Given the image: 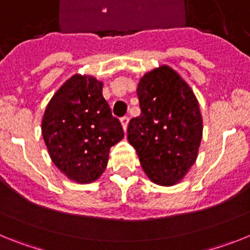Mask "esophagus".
I'll return each mask as SVG.
<instances>
[{"instance_id": "obj_1", "label": "esophagus", "mask_w": 250, "mask_h": 250, "mask_svg": "<svg viewBox=\"0 0 250 250\" xmlns=\"http://www.w3.org/2000/svg\"><path fill=\"white\" fill-rule=\"evenodd\" d=\"M121 125H123V129L124 131L126 132V129H127V123H129V119L126 118V116H124V118H121Z\"/></svg>"}]
</instances>
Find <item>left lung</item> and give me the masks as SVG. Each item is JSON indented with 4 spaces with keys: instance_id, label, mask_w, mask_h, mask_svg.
Segmentation results:
<instances>
[{
    "instance_id": "obj_1",
    "label": "left lung",
    "mask_w": 250,
    "mask_h": 250,
    "mask_svg": "<svg viewBox=\"0 0 250 250\" xmlns=\"http://www.w3.org/2000/svg\"><path fill=\"white\" fill-rule=\"evenodd\" d=\"M136 94L141 114L130 120L127 140L147 178L173 187L198 158L203 138L199 103L190 86L167 65L141 77Z\"/></svg>"
}]
</instances>
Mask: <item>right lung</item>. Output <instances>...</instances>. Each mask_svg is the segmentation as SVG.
<instances>
[{"label": "right lung", "mask_w": 250, "mask_h": 250, "mask_svg": "<svg viewBox=\"0 0 250 250\" xmlns=\"http://www.w3.org/2000/svg\"><path fill=\"white\" fill-rule=\"evenodd\" d=\"M103 81L75 74L46 106L41 123L51 160L79 184L98 180L107 167L110 147L124 138L103 96Z\"/></svg>", "instance_id": "obj_1"}]
</instances>
